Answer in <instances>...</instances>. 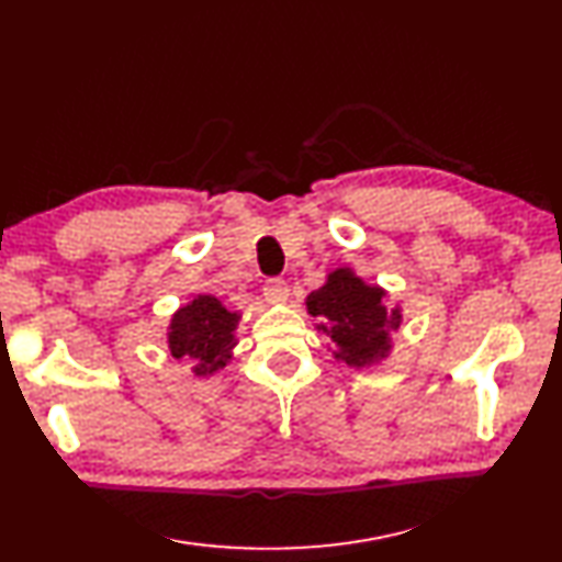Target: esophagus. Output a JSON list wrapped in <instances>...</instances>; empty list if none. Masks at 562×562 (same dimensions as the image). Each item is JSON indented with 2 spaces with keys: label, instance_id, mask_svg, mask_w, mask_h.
Returning <instances> with one entry per match:
<instances>
[{
  "label": "esophagus",
  "instance_id": "obj_1",
  "mask_svg": "<svg viewBox=\"0 0 562 562\" xmlns=\"http://www.w3.org/2000/svg\"><path fill=\"white\" fill-rule=\"evenodd\" d=\"M263 296L270 301V304H284V301L290 299V286H286V282L280 278L268 280L263 286Z\"/></svg>",
  "mask_w": 562,
  "mask_h": 562
}]
</instances>
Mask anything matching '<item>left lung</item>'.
<instances>
[{"instance_id": "1", "label": "left lung", "mask_w": 562, "mask_h": 562, "mask_svg": "<svg viewBox=\"0 0 562 562\" xmlns=\"http://www.w3.org/2000/svg\"><path fill=\"white\" fill-rule=\"evenodd\" d=\"M386 292L368 284L351 268H337L327 282L306 296V308L318 318V333L335 344L333 356L349 368L363 370L392 353V333L404 323L401 306L386 308Z\"/></svg>"}]
</instances>
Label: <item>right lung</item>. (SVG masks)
Masks as SVG:
<instances>
[{"label": "right lung", "instance_id": "add662e5", "mask_svg": "<svg viewBox=\"0 0 562 562\" xmlns=\"http://www.w3.org/2000/svg\"><path fill=\"white\" fill-rule=\"evenodd\" d=\"M241 313L227 311L221 299L196 294L190 304L172 313L168 325V349L176 358L192 361L196 378H211L223 370L237 347L235 329Z\"/></svg>", "mask_w": 562, "mask_h": 562}]
</instances>
